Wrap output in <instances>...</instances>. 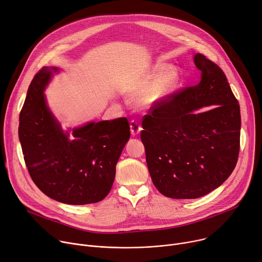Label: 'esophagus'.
<instances>
[{
    "label": "esophagus",
    "instance_id": "esophagus-1",
    "mask_svg": "<svg viewBox=\"0 0 262 262\" xmlns=\"http://www.w3.org/2000/svg\"><path fill=\"white\" fill-rule=\"evenodd\" d=\"M130 129H131V134L133 136L139 134L140 131L143 130L142 126H140L137 122H135V120H131V122H130Z\"/></svg>",
    "mask_w": 262,
    "mask_h": 262
}]
</instances>
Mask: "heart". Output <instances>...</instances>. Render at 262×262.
<instances>
[{"mask_svg": "<svg viewBox=\"0 0 262 262\" xmlns=\"http://www.w3.org/2000/svg\"><path fill=\"white\" fill-rule=\"evenodd\" d=\"M180 78V72L176 67H169L164 63L154 65L134 85L133 99L135 104L144 110L159 106L175 92Z\"/></svg>", "mask_w": 262, "mask_h": 262, "instance_id": "heart-1", "label": "heart"}]
</instances>
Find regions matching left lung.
<instances>
[{"label": "left lung", "mask_w": 262, "mask_h": 262, "mask_svg": "<svg viewBox=\"0 0 262 262\" xmlns=\"http://www.w3.org/2000/svg\"><path fill=\"white\" fill-rule=\"evenodd\" d=\"M194 63L200 82L153 108L140 132L154 186L174 199L198 198L223 185L239 154L240 107L227 76L203 54Z\"/></svg>", "instance_id": "8db88e82"}]
</instances>
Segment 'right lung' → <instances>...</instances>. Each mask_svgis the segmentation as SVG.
Here are the masks:
<instances>
[{"mask_svg":"<svg viewBox=\"0 0 262 262\" xmlns=\"http://www.w3.org/2000/svg\"><path fill=\"white\" fill-rule=\"evenodd\" d=\"M58 71L43 67L28 88L18 126L24 159L33 183L48 197L67 205L95 204L112 188L130 126L120 117L64 131L44 94Z\"/></svg>","mask_w":262,"mask_h":262,"instance_id":"add662e5","label":"right lung"}]
</instances>
